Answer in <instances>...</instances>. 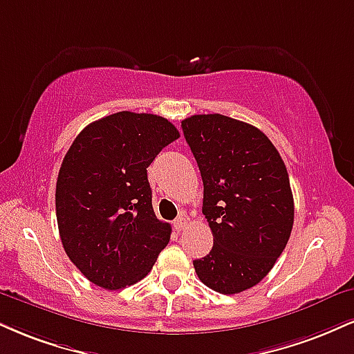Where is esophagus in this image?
Instances as JSON below:
<instances>
[{
  "instance_id": "obj_1",
  "label": "esophagus",
  "mask_w": 354,
  "mask_h": 354,
  "mask_svg": "<svg viewBox=\"0 0 354 354\" xmlns=\"http://www.w3.org/2000/svg\"><path fill=\"white\" fill-rule=\"evenodd\" d=\"M173 227L176 229L178 232L183 231V229L186 227V221H185V218H178L176 221H174V223H173Z\"/></svg>"
}]
</instances>
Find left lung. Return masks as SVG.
Returning a JSON list of instances; mask_svg holds the SVG:
<instances>
[{
  "mask_svg": "<svg viewBox=\"0 0 354 354\" xmlns=\"http://www.w3.org/2000/svg\"><path fill=\"white\" fill-rule=\"evenodd\" d=\"M204 185L214 245L193 261L199 280L232 295L257 285L290 239L293 196L282 156L266 133L219 113L181 122Z\"/></svg>",
  "mask_w": 354,
  "mask_h": 354,
  "instance_id": "1",
  "label": "left lung"
}]
</instances>
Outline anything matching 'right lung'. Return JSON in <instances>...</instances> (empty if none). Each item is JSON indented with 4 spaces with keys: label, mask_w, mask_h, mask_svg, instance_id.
Listing matches in <instances>:
<instances>
[{
    "label": "right lung",
    "mask_w": 354,
    "mask_h": 354,
    "mask_svg": "<svg viewBox=\"0 0 354 354\" xmlns=\"http://www.w3.org/2000/svg\"><path fill=\"white\" fill-rule=\"evenodd\" d=\"M176 138L163 117L118 112L72 142L55 185V216L64 250L92 283L133 285L168 245L171 225L155 216L147 168Z\"/></svg>",
    "instance_id": "obj_1"
}]
</instances>
